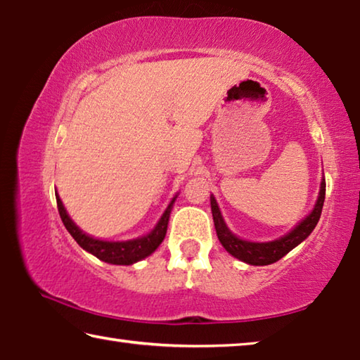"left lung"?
Segmentation results:
<instances>
[{
    "label": "left lung",
    "mask_w": 360,
    "mask_h": 360,
    "mask_svg": "<svg viewBox=\"0 0 360 360\" xmlns=\"http://www.w3.org/2000/svg\"><path fill=\"white\" fill-rule=\"evenodd\" d=\"M324 198H326V179H322L318 202H316L311 214L304 217L294 230L289 231L288 235L281 236L279 240L268 241V243H254V241L241 240L236 235L231 233L224 222V217L221 214V211H219L216 198L211 195V211H212V219H214L217 238L221 241V245L225 248V251L233 255V257L240 259L241 262H246L249 265L275 264V262L283 259L284 255L290 252L295 246L300 245L303 240L308 238V235L311 233L319 222L322 206H324Z\"/></svg>",
    "instance_id": "obj_1"
}]
</instances>
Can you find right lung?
<instances>
[{
  "mask_svg": "<svg viewBox=\"0 0 360 360\" xmlns=\"http://www.w3.org/2000/svg\"><path fill=\"white\" fill-rule=\"evenodd\" d=\"M56 198H57V208L60 212V217H62L63 221V225L66 227V230L70 231L72 238L76 240L77 245L82 249H85L87 252L94 254L95 257H98L100 260L108 262V264H112V265H131L138 260L148 257V255H150L158 246H160V243L167 235L169 212H172V206L176 200V198L172 200V203L168 205V208L165 210V212H163V216L155 225V229L152 230L149 235L141 236V238H136V240H129V241H105V240H96V238H92V236L85 235L84 231L71 221V217L68 216V212H66L62 200L58 197V193H56Z\"/></svg>",
  "mask_w": 360,
  "mask_h": 360,
  "instance_id": "1",
  "label": "right lung"
}]
</instances>
